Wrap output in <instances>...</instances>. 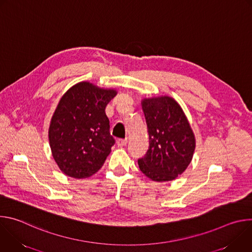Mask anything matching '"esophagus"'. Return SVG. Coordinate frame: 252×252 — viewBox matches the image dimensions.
Segmentation results:
<instances>
[{"instance_id": "esophagus-1", "label": "esophagus", "mask_w": 252, "mask_h": 252, "mask_svg": "<svg viewBox=\"0 0 252 252\" xmlns=\"http://www.w3.org/2000/svg\"><path fill=\"white\" fill-rule=\"evenodd\" d=\"M127 143V138H119L117 140V145L118 147H125Z\"/></svg>"}]
</instances>
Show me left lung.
Returning <instances> with one entry per match:
<instances>
[{"label": "left lung", "instance_id": "8db88e82", "mask_svg": "<svg viewBox=\"0 0 252 252\" xmlns=\"http://www.w3.org/2000/svg\"><path fill=\"white\" fill-rule=\"evenodd\" d=\"M150 146L137 163L143 174L155 182H169L190 163L195 139L179 104L169 96L142 100Z\"/></svg>", "mask_w": 252, "mask_h": 252}]
</instances>
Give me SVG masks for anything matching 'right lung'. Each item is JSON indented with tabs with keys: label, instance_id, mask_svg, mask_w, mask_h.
Masks as SVG:
<instances>
[{
	"label": "right lung",
	"instance_id": "add662e5",
	"mask_svg": "<svg viewBox=\"0 0 252 252\" xmlns=\"http://www.w3.org/2000/svg\"><path fill=\"white\" fill-rule=\"evenodd\" d=\"M117 94L83 82L70 88L52 118L49 139L60 169L75 178L95 173L116 143L105 106Z\"/></svg>",
	"mask_w": 252,
	"mask_h": 252
}]
</instances>
